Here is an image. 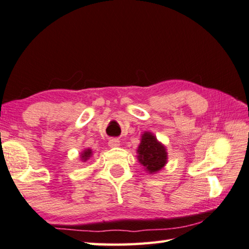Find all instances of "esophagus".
<instances>
[{"label":"esophagus","instance_id":"34e87169","mask_svg":"<svg viewBox=\"0 0 249 249\" xmlns=\"http://www.w3.org/2000/svg\"><path fill=\"white\" fill-rule=\"evenodd\" d=\"M120 140L119 139H116V138H113V139H110L109 140V146L111 147V148H116V147H119L120 146Z\"/></svg>","mask_w":249,"mask_h":249}]
</instances>
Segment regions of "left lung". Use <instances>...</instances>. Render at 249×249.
<instances>
[{"mask_svg": "<svg viewBox=\"0 0 249 249\" xmlns=\"http://www.w3.org/2000/svg\"><path fill=\"white\" fill-rule=\"evenodd\" d=\"M137 159L147 172L155 174L164 168L168 162V152L164 144L158 142L152 133L144 132L137 149Z\"/></svg>", "mask_w": 249, "mask_h": 249, "instance_id": "1", "label": "left lung"}]
</instances>
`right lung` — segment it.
<instances>
[{"mask_svg": "<svg viewBox=\"0 0 249 249\" xmlns=\"http://www.w3.org/2000/svg\"><path fill=\"white\" fill-rule=\"evenodd\" d=\"M92 156V151H91V149H85V150L83 151V153H81V157H80V159L83 160L84 162H86L87 161L90 157Z\"/></svg>", "mask_w": 249, "mask_h": 249, "instance_id": "add662e5", "label": "right lung"}]
</instances>
